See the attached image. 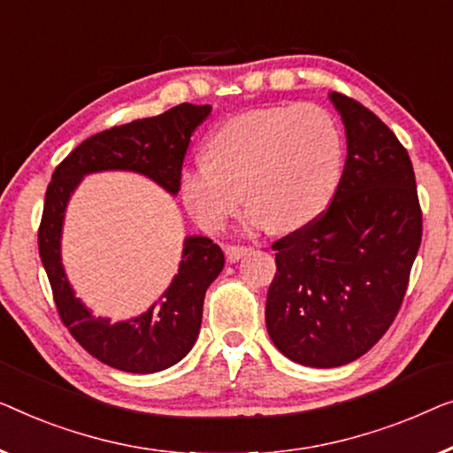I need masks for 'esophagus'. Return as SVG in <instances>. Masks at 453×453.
Here are the masks:
<instances>
[{
    "instance_id": "esophagus-1",
    "label": "esophagus",
    "mask_w": 453,
    "mask_h": 453,
    "mask_svg": "<svg viewBox=\"0 0 453 453\" xmlns=\"http://www.w3.org/2000/svg\"><path fill=\"white\" fill-rule=\"evenodd\" d=\"M250 250H252V248H248V246L227 244V246H226V257H227L229 263H235V260H240L242 257H246V254L250 252Z\"/></svg>"
}]
</instances>
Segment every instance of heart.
<instances>
[{"instance_id":"1","label":"heart","mask_w":453,"mask_h":453,"mask_svg":"<svg viewBox=\"0 0 453 453\" xmlns=\"http://www.w3.org/2000/svg\"><path fill=\"white\" fill-rule=\"evenodd\" d=\"M342 157V133L326 108H257L221 123L209 137L207 157L182 170V201L207 232L227 224L242 196L250 203L248 226L291 232L326 211Z\"/></svg>"}]
</instances>
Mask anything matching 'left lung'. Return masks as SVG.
<instances>
[{"instance_id":"left-lung-1","label":"left lung","mask_w":453,"mask_h":453,"mask_svg":"<svg viewBox=\"0 0 453 453\" xmlns=\"http://www.w3.org/2000/svg\"><path fill=\"white\" fill-rule=\"evenodd\" d=\"M330 100L345 123V170L326 211L273 244L265 308L275 347L308 367L347 365L386 334L423 235L409 151L369 108Z\"/></svg>"}]
</instances>
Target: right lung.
I'll list each match as a JSON object with an SVG mask.
<instances>
[{"instance_id": "1", "label": "right lung", "mask_w": 453, "mask_h": 453, "mask_svg": "<svg viewBox=\"0 0 453 453\" xmlns=\"http://www.w3.org/2000/svg\"><path fill=\"white\" fill-rule=\"evenodd\" d=\"M209 112V104L184 102L157 117L96 133L57 165L47 187L38 254L57 311L88 353L120 372L156 373L187 357L199 336L205 291L224 269V252L213 240L188 235L180 266L164 296L142 316L112 324L108 318L92 316L63 271L61 229L69 196L86 174L104 170L139 172L176 195L190 137Z\"/></svg>"}]
</instances>
